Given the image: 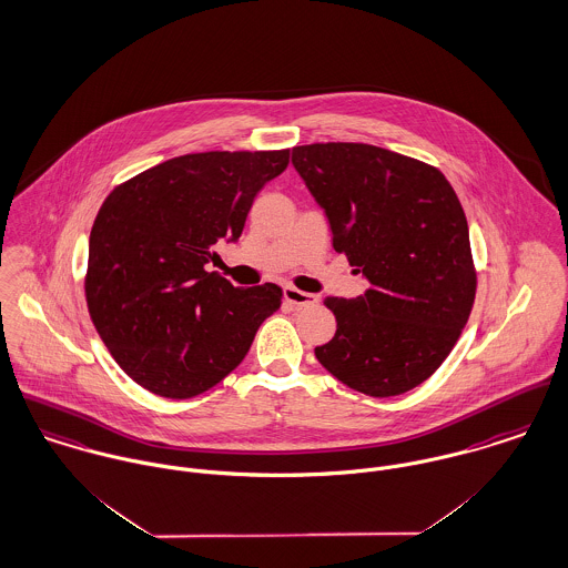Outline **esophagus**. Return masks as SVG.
<instances>
[{"mask_svg":"<svg viewBox=\"0 0 568 568\" xmlns=\"http://www.w3.org/2000/svg\"><path fill=\"white\" fill-rule=\"evenodd\" d=\"M284 300H286L291 306H297V308L316 304V297H314V295L304 293V291H300V288H295V286H284Z\"/></svg>","mask_w":568,"mask_h":568,"instance_id":"1","label":"esophagus"}]
</instances>
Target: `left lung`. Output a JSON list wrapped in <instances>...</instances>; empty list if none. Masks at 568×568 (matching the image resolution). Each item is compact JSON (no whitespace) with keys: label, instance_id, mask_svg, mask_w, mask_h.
<instances>
[{"label":"left lung","instance_id":"left-lung-1","mask_svg":"<svg viewBox=\"0 0 568 568\" xmlns=\"http://www.w3.org/2000/svg\"><path fill=\"white\" fill-rule=\"evenodd\" d=\"M293 164L329 219L334 250L368 280L356 300H323L336 334L316 361L368 397L413 390L447 361L475 304L454 186L427 162L364 143L297 145Z\"/></svg>","mask_w":568,"mask_h":568}]
</instances>
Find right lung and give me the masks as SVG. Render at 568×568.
I'll use <instances>...</instances> for the list:
<instances>
[{"label":"right lung","instance_id":"obj_1","mask_svg":"<svg viewBox=\"0 0 568 568\" xmlns=\"http://www.w3.org/2000/svg\"><path fill=\"white\" fill-rule=\"evenodd\" d=\"M288 150L202 152L160 162L103 200L89 239L84 295L114 362L145 390L191 399L247 356L282 306L277 284L232 286L206 264L236 241Z\"/></svg>","mask_w":568,"mask_h":568}]
</instances>
